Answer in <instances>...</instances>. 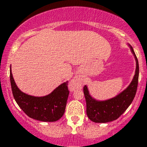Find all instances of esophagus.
Here are the masks:
<instances>
[{
	"instance_id": "1",
	"label": "esophagus",
	"mask_w": 147,
	"mask_h": 147,
	"mask_svg": "<svg viewBox=\"0 0 147 147\" xmlns=\"http://www.w3.org/2000/svg\"><path fill=\"white\" fill-rule=\"evenodd\" d=\"M82 85V78L79 76H75L69 83V88L71 90L80 87Z\"/></svg>"
}]
</instances>
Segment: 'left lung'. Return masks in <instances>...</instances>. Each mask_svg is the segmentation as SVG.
<instances>
[{
  "instance_id": "8db88e82",
  "label": "left lung",
  "mask_w": 147,
  "mask_h": 147,
  "mask_svg": "<svg viewBox=\"0 0 147 147\" xmlns=\"http://www.w3.org/2000/svg\"><path fill=\"white\" fill-rule=\"evenodd\" d=\"M136 61V74L130 86L116 97L105 101H97L89 95L87 87H83L86 101V113L88 117L95 123H108L117 120L131 105L136 94L138 87L139 67L134 49L131 47Z\"/></svg>"
}]
</instances>
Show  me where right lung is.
<instances>
[{
  "mask_svg": "<svg viewBox=\"0 0 147 147\" xmlns=\"http://www.w3.org/2000/svg\"><path fill=\"white\" fill-rule=\"evenodd\" d=\"M10 81L13 98L27 116L43 122H55L62 117L69 93L67 87L68 81L60 85L51 94L43 97L32 96L22 92L15 83L11 70Z\"/></svg>",
  "mask_w": 147,
  "mask_h": 147,
  "instance_id": "right-lung-1",
  "label": "right lung"
}]
</instances>
